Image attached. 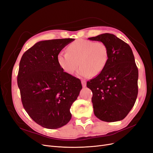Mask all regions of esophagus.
<instances>
[{"label":"esophagus","instance_id":"34e87169","mask_svg":"<svg viewBox=\"0 0 153 153\" xmlns=\"http://www.w3.org/2000/svg\"><path fill=\"white\" fill-rule=\"evenodd\" d=\"M82 84L83 87H86V81L82 80Z\"/></svg>","mask_w":153,"mask_h":153}]
</instances>
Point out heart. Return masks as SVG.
Here are the masks:
<instances>
[{"label":"heart","instance_id":"obj_1","mask_svg":"<svg viewBox=\"0 0 153 153\" xmlns=\"http://www.w3.org/2000/svg\"><path fill=\"white\" fill-rule=\"evenodd\" d=\"M108 57V48L104 43L80 39L68 46L67 52L59 53L57 61L60 68L68 74H73L80 64L76 76L87 78L103 70Z\"/></svg>","mask_w":153,"mask_h":153}]
</instances>
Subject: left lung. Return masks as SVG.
Instances as JSON below:
<instances>
[{"mask_svg": "<svg viewBox=\"0 0 153 153\" xmlns=\"http://www.w3.org/2000/svg\"><path fill=\"white\" fill-rule=\"evenodd\" d=\"M103 42L108 48L106 66L87 82L92 91L96 117L105 122L121 121L133 108L138 94V68L131 47L112 34L88 38Z\"/></svg>", "mask_w": 153, "mask_h": 153, "instance_id": "8db88e82", "label": "left lung"}]
</instances>
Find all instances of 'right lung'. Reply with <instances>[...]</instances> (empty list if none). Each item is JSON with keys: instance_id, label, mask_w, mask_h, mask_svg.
Wrapping results in <instances>:
<instances>
[{"instance_id": "right-lung-1", "label": "right lung", "mask_w": 153, "mask_h": 153, "mask_svg": "<svg viewBox=\"0 0 153 153\" xmlns=\"http://www.w3.org/2000/svg\"><path fill=\"white\" fill-rule=\"evenodd\" d=\"M74 40L39 41L20 60L17 82L23 106L45 128H59L70 121V108L82 89L80 79L64 72L57 61L58 53Z\"/></svg>"}]
</instances>
